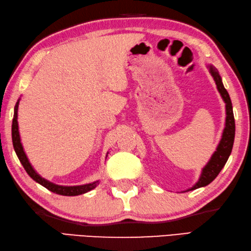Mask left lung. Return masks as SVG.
<instances>
[{
  "mask_svg": "<svg viewBox=\"0 0 251 251\" xmlns=\"http://www.w3.org/2000/svg\"><path fill=\"white\" fill-rule=\"evenodd\" d=\"M207 69H209L211 75L214 78L217 91H219L222 98H223V100L225 101V105H226L225 106L226 108L225 127L223 130V134H222V139L216 148V151L213 153V155H212L211 159L202 169L199 180H198V182L195 184V186L191 187L187 191L195 190V189L201 188V187H205L214 180V179L217 177V175L220 174L222 168L225 166L226 162H227V159L231 153V150H233V144H234V139H235V119H234L233 106H231L230 97L228 95L227 91H226L224 87L223 82H222L219 71H217L216 68L213 67V65H207Z\"/></svg>",
  "mask_w": 251,
  "mask_h": 251,
  "instance_id": "left-lung-1",
  "label": "left lung"
}]
</instances>
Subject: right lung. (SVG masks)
I'll return each mask as SVG.
<instances>
[{"mask_svg": "<svg viewBox=\"0 0 251 251\" xmlns=\"http://www.w3.org/2000/svg\"><path fill=\"white\" fill-rule=\"evenodd\" d=\"M18 103H20V99H18L15 106V109H14V118H13V125H12V140H13V146L14 150H15L16 155L22 165L25 168L27 174L34 179V180L38 183H40L41 186L48 189V190L56 193V195L61 196H78L83 195V193H86L88 191L93 190L94 188L97 187L99 184L98 180L92 183H86L82 184V186H59V184H55L53 182H50L47 179L42 178L40 175H38L34 167L31 166V164L28 160L27 156L24 152L22 142H21V136H20V131H18V122H17V110H18Z\"/></svg>", "mask_w": 251, "mask_h": 251, "instance_id": "right-lung-1", "label": "right lung"}]
</instances>
